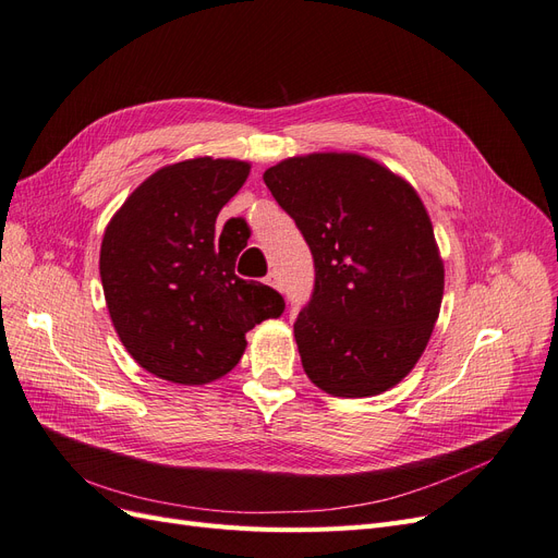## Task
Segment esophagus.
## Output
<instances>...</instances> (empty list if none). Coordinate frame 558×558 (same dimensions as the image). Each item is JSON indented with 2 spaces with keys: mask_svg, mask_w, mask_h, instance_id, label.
Here are the masks:
<instances>
[{
  "mask_svg": "<svg viewBox=\"0 0 558 558\" xmlns=\"http://www.w3.org/2000/svg\"><path fill=\"white\" fill-rule=\"evenodd\" d=\"M265 283H267V286H272V289H277V291H281V281H279L277 272H269V275L265 277Z\"/></svg>",
  "mask_w": 558,
  "mask_h": 558,
  "instance_id": "obj_1",
  "label": "esophagus"
}]
</instances>
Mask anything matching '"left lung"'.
<instances>
[{
	"label": "left lung",
	"mask_w": 558,
	"mask_h": 558,
	"mask_svg": "<svg viewBox=\"0 0 558 558\" xmlns=\"http://www.w3.org/2000/svg\"><path fill=\"white\" fill-rule=\"evenodd\" d=\"M263 181L314 256V295L293 326L307 377L337 398L393 388L424 353L445 293L414 185L347 150L286 158Z\"/></svg>",
	"instance_id": "8db88e82"
}]
</instances>
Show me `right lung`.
Segmentation results:
<instances>
[{
  "label": "right lung",
  "instance_id": "right-lung-1",
  "mask_svg": "<svg viewBox=\"0 0 558 558\" xmlns=\"http://www.w3.org/2000/svg\"><path fill=\"white\" fill-rule=\"evenodd\" d=\"M251 172L246 160L199 156L160 167L130 193L105 230L99 277L111 324L150 375L183 386L221 379L246 332L279 318L283 298L234 275L242 248L218 211ZM242 221V218H240Z\"/></svg>",
  "mask_w": 558,
  "mask_h": 558
}]
</instances>
